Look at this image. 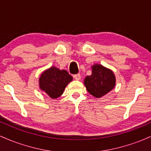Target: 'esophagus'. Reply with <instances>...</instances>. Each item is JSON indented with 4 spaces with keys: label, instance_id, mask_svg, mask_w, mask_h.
I'll use <instances>...</instances> for the list:
<instances>
[{
    "label": "esophagus",
    "instance_id": "1",
    "mask_svg": "<svg viewBox=\"0 0 151 151\" xmlns=\"http://www.w3.org/2000/svg\"><path fill=\"white\" fill-rule=\"evenodd\" d=\"M74 78L76 79V80H80V79H81V75L79 74H75V75H74Z\"/></svg>",
    "mask_w": 151,
    "mask_h": 151
}]
</instances>
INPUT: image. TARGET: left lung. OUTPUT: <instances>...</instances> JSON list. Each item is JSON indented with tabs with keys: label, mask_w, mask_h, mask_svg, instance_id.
<instances>
[{
	"label": "left lung",
	"mask_w": 151,
	"mask_h": 151,
	"mask_svg": "<svg viewBox=\"0 0 151 151\" xmlns=\"http://www.w3.org/2000/svg\"><path fill=\"white\" fill-rule=\"evenodd\" d=\"M91 68V74L86 76L84 84L90 94L96 98H101L114 89L115 74L111 70L100 64H94Z\"/></svg>",
	"instance_id": "1"
}]
</instances>
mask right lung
Instances as JSON below:
<instances>
[{"instance_id":"obj_1","label":"right lung","mask_w":151,"mask_h":151,"mask_svg":"<svg viewBox=\"0 0 151 151\" xmlns=\"http://www.w3.org/2000/svg\"><path fill=\"white\" fill-rule=\"evenodd\" d=\"M73 78L67 71L52 66L42 72L39 78V87L50 98L57 99L63 93L66 86Z\"/></svg>"}]
</instances>
